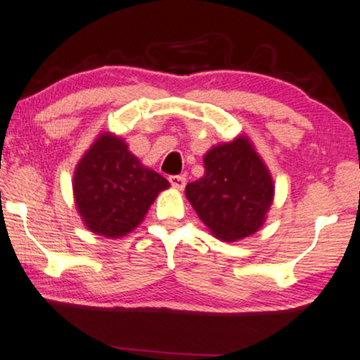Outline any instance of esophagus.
I'll return each instance as SVG.
<instances>
[{
  "label": "esophagus",
  "mask_w": 360,
  "mask_h": 360,
  "mask_svg": "<svg viewBox=\"0 0 360 360\" xmlns=\"http://www.w3.org/2000/svg\"><path fill=\"white\" fill-rule=\"evenodd\" d=\"M169 181L172 184V186H174V188L181 190L186 184V179L184 175H172V176H169Z\"/></svg>",
  "instance_id": "1"
}]
</instances>
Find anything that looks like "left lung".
<instances>
[{
  "instance_id": "8db88e82",
  "label": "left lung",
  "mask_w": 360,
  "mask_h": 360,
  "mask_svg": "<svg viewBox=\"0 0 360 360\" xmlns=\"http://www.w3.org/2000/svg\"><path fill=\"white\" fill-rule=\"evenodd\" d=\"M200 219L218 239L238 240L264 224L272 205L274 181L245 137L205 155V176L185 188Z\"/></svg>"
}]
</instances>
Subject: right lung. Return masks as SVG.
I'll return each mask as SVG.
<instances>
[{
	"mask_svg": "<svg viewBox=\"0 0 360 360\" xmlns=\"http://www.w3.org/2000/svg\"><path fill=\"white\" fill-rule=\"evenodd\" d=\"M169 186L112 134L98 137L73 175L78 213L88 229L105 238H121L134 229L159 191Z\"/></svg>",
	"mask_w": 360,
	"mask_h": 360,
	"instance_id": "right-lung-1",
	"label": "right lung"
}]
</instances>
